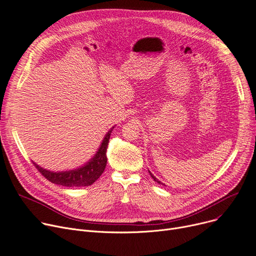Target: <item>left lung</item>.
Here are the masks:
<instances>
[{
    "label": "left lung",
    "mask_w": 256,
    "mask_h": 256,
    "mask_svg": "<svg viewBox=\"0 0 256 256\" xmlns=\"http://www.w3.org/2000/svg\"><path fill=\"white\" fill-rule=\"evenodd\" d=\"M150 175H151V177H152V178L154 179V181H155V182H157V184H162V182H160V180H158V179H157V178H156L155 176H153V175L151 174V172H150Z\"/></svg>",
    "instance_id": "1"
}]
</instances>
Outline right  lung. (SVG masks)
Wrapping results in <instances>:
<instances>
[{"label":"right lung","mask_w":256,"mask_h":256,"mask_svg":"<svg viewBox=\"0 0 256 256\" xmlns=\"http://www.w3.org/2000/svg\"><path fill=\"white\" fill-rule=\"evenodd\" d=\"M114 127L109 130L100 146V148L96 152V154L92 158V160L81 168L72 170V171H66V172H51L48 171L33 162L35 168L38 170V172L48 179L51 181L52 184H59L62 186L68 188H79V186H92L94 182L98 179L102 173L104 172L107 157H106V150L108 147L109 138H110V134Z\"/></svg>","instance_id":"obj_1"}]
</instances>
